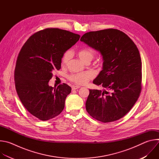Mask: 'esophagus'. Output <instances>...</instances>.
I'll return each instance as SVG.
<instances>
[{
  "mask_svg": "<svg viewBox=\"0 0 159 159\" xmlns=\"http://www.w3.org/2000/svg\"><path fill=\"white\" fill-rule=\"evenodd\" d=\"M80 87H81L80 85H73L72 87V90H76V89H79Z\"/></svg>",
  "mask_w": 159,
  "mask_h": 159,
  "instance_id": "34e87169",
  "label": "esophagus"
}]
</instances>
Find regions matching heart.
<instances>
[{
    "instance_id": "1",
    "label": "heart",
    "mask_w": 159,
    "mask_h": 159,
    "mask_svg": "<svg viewBox=\"0 0 159 159\" xmlns=\"http://www.w3.org/2000/svg\"><path fill=\"white\" fill-rule=\"evenodd\" d=\"M79 58L84 63L90 61L94 57V51L90 48H84L77 52ZM72 57L70 51H66L63 55L61 58V64L63 66L67 65ZM94 74L92 71H86L72 74L69 76V79L77 84H85L89 80L93 79Z\"/></svg>"
}]
</instances>
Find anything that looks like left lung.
I'll return each instance as SVG.
<instances>
[{
  "mask_svg": "<svg viewBox=\"0 0 159 159\" xmlns=\"http://www.w3.org/2000/svg\"><path fill=\"white\" fill-rule=\"evenodd\" d=\"M80 41L99 52L102 70L93 80L106 90L89 89L86 110L103 123L123 118L137 102L142 89V60L134 42L116 29L90 31Z\"/></svg>",
  "mask_w": 159,
  "mask_h": 159,
  "instance_id": "8db88e82",
  "label": "left lung"
}]
</instances>
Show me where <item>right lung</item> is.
<instances>
[{"label": "right lung", "mask_w": 159, "mask_h": 159, "mask_svg": "<svg viewBox=\"0 0 159 159\" xmlns=\"http://www.w3.org/2000/svg\"><path fill=\"white\" fill-rule=\"evenodd\" d=\"M80 35L58 28H47L29 38L22 46L14 72L17 95L34 117L47 121L60 115L71 87H57L48 82L54 70H60L63 54L79 39Z\"/></svg>", "instance_id": "obj_1"}]
</instances>
